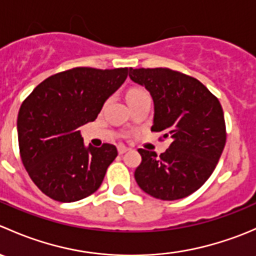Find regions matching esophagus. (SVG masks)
<instances>
[{
  "instance_id": "1",
  "label": "esophagus",
  "mask_w": 256,
  "mask_h": 256,
  "mask_svg": "<svg viewBox=\"0 0 256 256\" xmlns=\"http://www.w3.org/2000/svg\"><path fill=\"white\" fill-rule=\"evenodd\" d=\"M118 154H125V152L128 151V147H126L125 144H118Z\"/></svg>"
}]
</instances>
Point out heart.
Wrapping results in <instances>:
<instances>
[{"label": "heart", "mask_w": 256, "mask_h": 256, "mask_svg": "<svg viewBox=\"0 0 256 256\" xmlns=\"http://www.w3.org/2000/svg\"><path fill=\"white\" fill-rule=\"evenodd\" d=\"M141 94H146V92H144V90H142V89H138V88H134V89H130L128 92L126 99H128V98L136 96V95H141Z\"/></svg>", "instance_id": "heart-1"}]
</instances>
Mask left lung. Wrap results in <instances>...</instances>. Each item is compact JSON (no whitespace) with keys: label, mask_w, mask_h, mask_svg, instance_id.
Wrapping results in <instances>:
<instances>
[{"label":"left lung","mask_w":256,"mask_h":256,"mask_svg":"<svg viewBox=\"0 0 256 256\" xmlns=\"http://www.w3.org/2000/svg\"><path fill=\"white\" fill-rule=\"evenodd\" d=\"M128 76L154 99L151 131L172 138L160 156L138 150L142 161L135 171L136 182L162 200L192 194L213 174L226 146L220 102L200 80L168 68H130Z\"/></svg>","instance_id":"1"}]
</instances>
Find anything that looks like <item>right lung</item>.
Here are the masks:
<instances>
[{
    "instance_id": "right-lung-1",
    "label": "right lung",
    "mask_w": 256,
    "mask_h": 256,
    "mask_svg": "<svg viewBox=\"0 0 256 256\" xmlns=\"http://www.w3.org/2000/svg\"><path fill=\"white\" fill-rule=\"evenodd\" d=\"M128 73V68L69 69L43 80L22 102L17 118L20 158L49 198L76 202L102 186L118 150L110 144L85 147L79 128L96 118Z\"/></svg>"
}]
</instances>
